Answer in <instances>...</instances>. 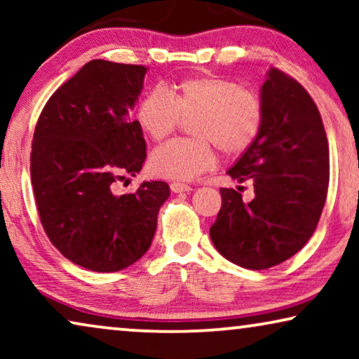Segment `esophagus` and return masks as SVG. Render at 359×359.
Masks as SVG:
<instances>
[{"instance_id":"obj_1","label":"esophagus","mask_w":359,"mask_h":359,"mask_svg":"<svg viewBox=\"0 0 359 359\" xmlns=\"http://www.w3.org/2000/svg\"><path fill=\"white\" fill-rule=\"evenodd\" d=\"M170 189L173 191V193H189L191 191V186L189 184H184V183H171L170 184Z\"/></svg>"}]
</instances>
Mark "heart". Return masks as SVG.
I'll return each instance as SVG.
<instances>
[{
	"label": "heart",
	"mask_w": 359,
	"mask_h": 359,
	"mask_svg": "<svg viewBox=\"0 0 359 359\" xmlns=\"http://www.w3.org/2000/svg\"><path fill=\"white\" fill-rule=\"evenodd\" d=\"M194 139L173 140L150 155V170L170 180H194L214 168L219 149L229 156L247 151L263 127V104L255 93L214 75H199L147 93L135 107V124L151 142L173 134L180 117H192Z\"/></svg>",
	"instance_id": "obj_1"
}]
</instances>
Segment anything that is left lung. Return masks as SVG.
I'll return each mask as SVG.
<instances>
[{"instance_id": "8db88e82", "label": "left lung", "mask_w": 359, "mask_h": 359, "mask_svg": "<svg viewBox=\"0 0 359 359\" xmlns=\"http://www.w3.org/2000/svg\"><path fill=\"white\" fill-rule=\"evenodd\" d=\"M263 127L227 175L252 180L255 198L222 188L210 227L217 252L238 266L266 269L296 255L312 237L327 199L330 160L320 112L291 76L269 68L259 90Z\"/></svg>"}]
</instances>
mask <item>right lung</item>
I'll use <instances>...</instances> for the list:
<instances>
[{"label":"right lung","mask_w":359,"mask_h":359,"mask_svg":"<svg viewBox=\"0 0 359 359\" xmlns=\"http://www.w3.org/2000/svg\"><path fill=\"white\" fill-rule=\"evenodd\" d=\"M149 68L91 60L50 96L32 140L31 180L47 237L97 273L121 271L150 248L165 181L117 196L112 183L142 170L147 145L129 117Z\"/></svg>","instance_id":"1"}]
</instances>
